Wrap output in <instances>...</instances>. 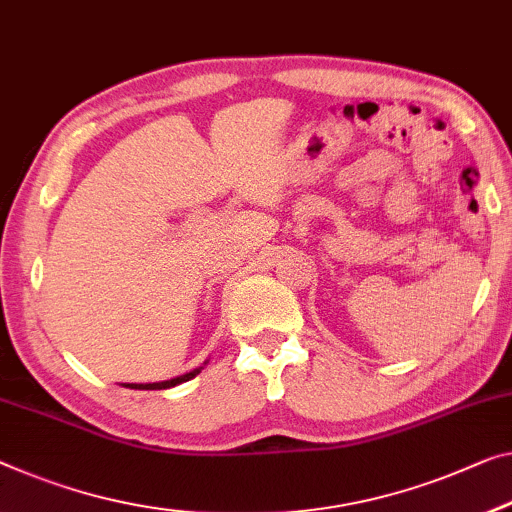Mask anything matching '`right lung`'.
Returning a JSON list of instances; mask_svg holds the SVG:
<instances>
[{
    "label": "right lung",
    "mask_w": 512,
    "mask_h": 512,
    "mask_svg": "<svg viewBox=\"0 0 512 512\" xmlns=\"http://www.w3.org/2000/svg\"><path fill=\"white\" fill-rule=\"evenodd\" d=\"M201 373V368H194V371L180 375V377H174V380H164V382H148V384H123V387H130V389H146V391H155V389H171L176 387V384L180 382H187L192 380V377H196Z\"/></svg>",
    "instance_id": "obj_1"
}]
</instances>
